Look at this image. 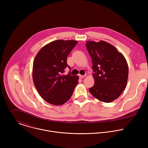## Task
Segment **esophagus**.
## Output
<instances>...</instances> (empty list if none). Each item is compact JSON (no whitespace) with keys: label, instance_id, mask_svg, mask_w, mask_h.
I'll list each match as a JSON object with an SVG mask.
<instances>
[{"label":"esophagus","instance_id":"obj_1","mask_svg":"<svg viewBox=\"0 0 148 148\" xmlns=\"http://www.w3.org/2000/svg\"><path fill=\"white\" fill-rule=\"evenodd\" d=\"M86 76V75H79V77L80 78H84Z\"/></svg>","mask_w":148,"mask_h":148}]
</instances>
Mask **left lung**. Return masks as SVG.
<instances>
[{
  "label": "left lung",
  "instance_id": "obj_1",
  "mask_svg": "<svg viewBox=\"0 0 148 148\" xmlns=\"http://www.w3.org/2000/svg\"><path fill=\"white\" fill-rule=\"evenodd\" d=\"M86 47L91 57L94 85L89 91L104 102L118 98L127 84L128 66L123 54L105 41H87Z\"/></svg>",
  "mask_w": 148,
  "mask_h": 148
}]
</instances>
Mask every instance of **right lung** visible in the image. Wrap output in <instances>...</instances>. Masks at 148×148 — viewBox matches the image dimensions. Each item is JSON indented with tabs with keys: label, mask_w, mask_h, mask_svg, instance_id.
I'll return each mask as SVG.
<instances>
[{
	"label": "right lung",
	"mask_w": 148,
	"mask_h": 148,
	"mask_svg": "<svg viewBox=\"0 0 148 148\" xmlns=\"http://www.w3.org/2000/svg\"><path fill=\"white\" fill-rule=\"evenodd\" d=\"M78 41L57 40L42 47L33 61V79L43 99L49 103L60 105L70 99L78 84V76L70 71L62 74L66 68L67 56Z\"/></svg>",
	"instance_id": "obj_1"
}]
</instances>
